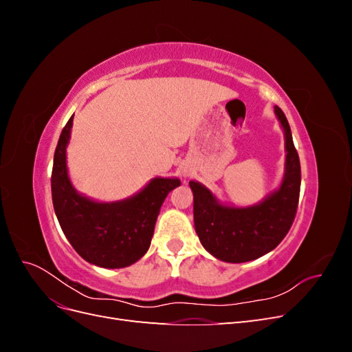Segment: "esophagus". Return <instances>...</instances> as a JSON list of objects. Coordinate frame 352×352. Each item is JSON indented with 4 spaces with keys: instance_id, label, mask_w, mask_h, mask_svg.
<instances>
[{
    "instance_id": "1",
    "label": "esophagus",
    "mask_w": 352,
    "mask_h": 352,
    "mask_svg": "<svg viewBox=\"0 0 352 352\" xmlns=\"http://www.w3.org/2000/svg\"><path fill=\"white\" fill-rule=\"evenodd\" d=\"M184 176H188V172H184Z\"/></svg>"
}]
</instances>
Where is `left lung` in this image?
<instances>
[{
    "label": "left lung",
    "instance_id": "8db88e82",
    "mask_svg": "<svg viewBox=\"0 0 352 352\" xmlns=\"http://www.w3.org/2000/svg\"><path fill=\"white\" fill-rule=\"evenodd\" d=\"M274 113L285 133V176L278 190L251 207L223 206L204 185L190 180L197 235L211 255L226 263H245L270 252L289 232L301 188L300 157L286 116Z\"/></svg>",
    "mask_w": 352,
    "mask_h": 352
}]
</instances>
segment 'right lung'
Instances as JSON below:
<instances>
[{
    "label": "right lung",
    "instance_id": "1",
    "mask_svg": "<svg viewBox=\"0 0 352 352\" xmlns=\"http://www.w3.org/2000/svg\"><path fill=\"white\" fill-rule=\"evenodd\" d=\"M73 116L63 127L54 153L51 194L56 216L67 241L83 260L104 269L127 267L150 248L160 207L173 177H155L136 195L116 202H97L73 188L66 163Z\"/></svg>",
    "mask_w": 352,
    "mask_h": 352
}]
</instances>
